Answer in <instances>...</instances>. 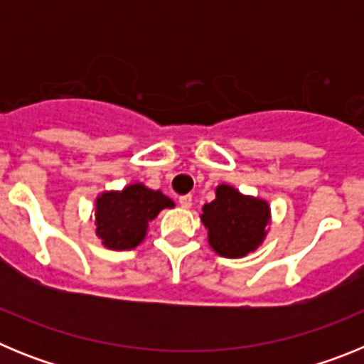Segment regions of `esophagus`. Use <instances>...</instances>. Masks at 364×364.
<instances>
[{
  "label": "esophagus",
  "mask_w": 364,
  "mask_h": 364,
  "mask_svg": "<svg viewBox=\"0 0 364 364\" xmlns=\"http://www.w3.org/2000/svg\"><path fill=\"white\" fill-rule=\"evenodd\" d=\"M178 204H180V208H184V210H189V208H191V205H193L191 195H184V197H180L178 198Z\"/></svg>",
  "instance_id": "34e87169"
}]
</instances>
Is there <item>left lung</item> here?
I'll return each instance as SVG.
<instances>
[{"label":"left lung","mask_w":364,"mask_h":364,"mask_svg":"<svg viewBox=\"0 0 364 364\" xmlns=\"http://www.w3.org/2000/svg\"><path fill=\"white\" fill-rule=\"evenodd\" d=\"M269 218V204L264 198L242 195L228 184L217 186L215 200L204 204L200 215L208 242L226 259H240L255 252L268 235Z\"/></svg>","instance_id":"left-lung-1"}]
</instances>
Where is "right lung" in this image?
Segmentation results:
<instances>
[{
	"label": "right lung",
	"instance_id": "obj_1",
	"mask_svg": "<svg viewBox=\"0 0 364 364\" xmlns=\"http://www.w3.org/2000/svg\"><path fill=\"white\" fill-rule=\"evenodd\" d=\"M175 202L162 191L129 184L122 191L100 193L95 202L96 235L109 250H133L146 239L149 222Z\"/></svg>",
	"mask_w": 364,
	"mask_h": 364
}]
</instances>
